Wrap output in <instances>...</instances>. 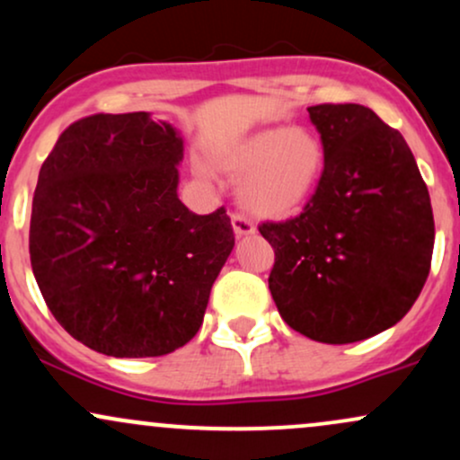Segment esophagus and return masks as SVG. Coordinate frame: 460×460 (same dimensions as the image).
Listing matches in <instances>:
<instances>
[{
  "mask_svg": "<svg viewBox=\"0 0 460 460\" xmlns=\"http://www.w3.org/2000/svg\"><path fill=\"white\" fill-rule=\"evenodd\" d=\"M231 225H234V231L237 237L255 234V225H252L251 218H246L244 214H231Z\"/></svg>",
  "mask_w": 460,
  "mask_h": 460,
  "instance_id": "34e87169",
  "label": "esophagus"
}]
</instances>
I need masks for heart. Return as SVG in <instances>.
<instances>
[{
  "label": "heart",
  "mask_w": 460,
  "mask_h": 460,
  "mask_svg": "<svg viewBox=\"0 0 460 460\" xmlns=\"http://www.w3.org/2000/svg\"><path fill=\"white\" fill-rule=\"evenodd\" d=\"M225 171L244 175L240 200L248 212L281 218L309 199L324 166L322 142L303 128H270L223 155Z\"/></svg>",
  "instance_id": "heart-1"
}]
</instances>
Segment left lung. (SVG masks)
<instances>
[{
    "label": "left lung",
    "instance_id": "left-lung-1",
    "mask_svg": "<svg viewBox=\"0 0 460 460\" xmlns=\"http://www.w3.org/2000/svg\"><path fill=\"white\" fill-rule=\"evenodd\" d=\"M324 171L296 218L261 223L281 318L322 344H352L406 315L430 272L429 188L398 129L358 103L307 108Z\"/></svg>",
    "mask_w": 460,
    "mask_h": 460
}]
</instances>
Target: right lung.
<instances>
[{
  "label": "right lung",
  "mask_w": 460,
  "mask_h": 460,
  "mask_svg": "<svg viewBox=\"0 0 460 460\" xmlns=\"http://www.w3.org/2000/svg\"><path fill=\"white\" fill-rule=\"evenodd\" d=\"M183 140L146 112L93 114L62 131L31 200L30 261L68 335L108 357H162L203 324L235 244L225 208L177 197Z\"/></svg>",
  "instance_id": "1"
}]
</instances>
